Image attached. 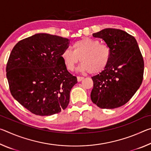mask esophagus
Wrapping results in <instances>:
<instances>
[{"mask_svg":"<svg viewBox=\"0 0 151 151\" xmlns=\"http://www.w3.org/2000/svg\"><path fill=\"white\" fill-rule=\"evenodd\" d=\"M84 79V77H83V76H77V81L78 82H81V81H83Z\"/></svg>","mask_w":151,"mask_h":151,"instance_id":"esophagus-1","label":"esophagus"}]
</instances>
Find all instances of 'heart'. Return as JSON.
I'll list each match as a JSON object with an SVG mask.
<instances>
[{"label": "heart", "instance_id": "obj_1", "mask_svg": "<svg viewBox=\"0 0 151 151\" xmlns=\"http://www.w3.org/2000/svg\"><path fill=\"white\" fill-rule=\"evenodd\" d=\"M111 56V48L107 45L91 38H83L73 43L72 50H64L60 57L68 70H75L81 60L82 65L79 70L96 74L105 69Z\"/></svg>", "mask_w": 151, "mask_h": 151}]
</instances>
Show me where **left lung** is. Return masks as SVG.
I'll return each mask as SVG.
<instances>
[{"label": "left lung", "instance_id": "obj_1", "mask_svg": "<svg viewBox=\"0 0 151 151\" xmlns=\"http://www.w3.org/2000/svg\"><path fill=\"white\" fill-rule=\"evenodd\" d=\"M111 50L105 69L92 77L91 99L101 109L118 108L129 101L141 85L144 60L136 39L124 30L105 29L93 33Z\"/></svg>", "mask_w": 151, "mask_h": 151}]
</instances>
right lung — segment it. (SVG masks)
<instances>
[{"label": "right lung", "instance_id": "right-lung-1", "mask_svg": "<svg viewBox=\"0 0 151 151\" xmlns=\"http://www.w3.org/2000/svg\"><path fill=\"white\" fill-rule=\"evenodd\" d=\"M69 40L39 33L20 40L10 55L6 77L14 99L32 113L50 116L65 110L77 83L61 59Z\"/></svg>", "mask_w": 151, "mask_h": 151}]
</instances>
